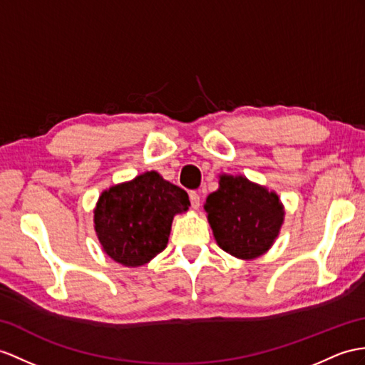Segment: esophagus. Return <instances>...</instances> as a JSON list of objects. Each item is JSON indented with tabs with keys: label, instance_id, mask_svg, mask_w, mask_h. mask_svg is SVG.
<instances>
[{
	"label": "esophagus",
	"instance_id": "34e87169",
	"mask_svg": "<svg viewBox=\"0 0 365 365\" xmlns=\"http://www.w3.org/2000/svg\"><path fill=\"white\" fill-rule=\"evenodd\" d=\"M189 197H190V202H192V207H193V209H198V207H200V204H201V200H200V195H198L197 192H190V193H189Z\"/></svg>",
	"mask_w": 365,
	"mask_h": 365
}]
</instances>
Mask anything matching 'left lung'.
Instances as JSON below:
<instances>
[{
	"instance_id": "8db88e82",
	"label": "left lung",
	"mask_w": 365,
	"mask_h": 365,
	"mask_svg": "<svg viewBox=\"0 0 365 365\" xmlns=\"http://www.w3.org/2000/svg\"><path fill=\"white\" fill-rule=\"evenodd\" d=\"M204 210L217 245L240 260L268 252L285 221L279 195L243 175H220Z\"/></svg>"
}]
</instances>
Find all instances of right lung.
I'll list each match as a JSON object with an SVG mask.
<instances>
[{"instance_id": "1", "label": "right lung", "mask_w": 365, "mask_h": 365, "mask_svg": "<svg viewBox=\"0 0 365 365\" xmlns=\"http://www.w3.org/2000/svg\"><path fill=\"white\" fill-rule=\"evenodd\" d=\"M189 195L158 172L105 189L94 207L102 251L115 263L138 268L165 250L173 217L189 210Z\"/></svg>"}]
</instances>
